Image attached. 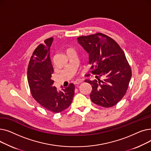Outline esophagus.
I'll list each match as a JSON object with an SVG mask.
<instances>
[{"instance_id": "obj_1", "label": "esophagus", "mask_w": 151, "mask_h": 151, "mask_svg": "<svg viewBox=\"0 0 151 151\" xmlns=\"http://www.w3.org/2000/svg\"><path fill=\"white\" fill-rule=\"evenodd\" d=\"M82 82H83V81H82V80H76V81L74 82V84H79L81 83Z\"/></svg>"}]
</instances>
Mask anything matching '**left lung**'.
Returning a JSON list of instances; mask_svg holds the SVG:
<instances>
[{
	"mask_svg": "<svg viewBox=\"0 0 151 151\" xmlns=\"http://www.w3.org/2000/svg\"><path fill=\"white\" fill-rule=\"evenodd\" d=\"M89 54L91 71L97 79L86 80L92 90L91 101L99 106L109 108L124 96L132 77V70L120 46L113 38L102 33L77 38Z\"/></svg>",
	"mask_w": 151,
	"mask_h": 151,
	"instance_id": "8db88e82",
	"label": "left lung"
}]
</instances>
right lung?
Returning <instances> with one entry per match:
<instances>
[{"label":"right lung","mask_w":151,"mask_h":151,"mask_svg":"<svg viewBox=\"0 0 151 151\" xmlns=\"http://www.w3.org/2000/svg\"><path fill=\"white\" fill-rule=\"evenodd\" d=\"M52 41V37L46 39L43 44H40L34 50L27 68V81L33 98L45 109L58 113L71 105L75 85L70 83L61 91L53 86L54 70L50 56Z\"/></svg>","instance_id":"right-lung-1"}]
</instances>
